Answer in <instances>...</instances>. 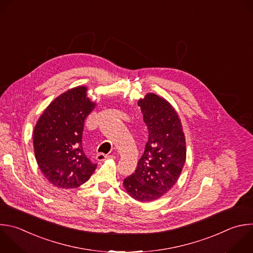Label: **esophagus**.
I'll use <instances>...</instances> for the list:
<instances>
[{
    "label": "esophagus",
    "instance_id": "34e87169",
    "mask_svg": "<svg viewBox=\"0 0 253 253\" xmlns=\"http://www.w3.org/2000/svg\"><path fill=\"white\" fill-rule=\"evenodd\" d=\"M107 159H115V157L112 156V155H105L103 153H100L96 156L97 161H104V160H107Z\"/></svg>",
    "mask_w": 253,
    "mask_h": 253
}]
</instances>
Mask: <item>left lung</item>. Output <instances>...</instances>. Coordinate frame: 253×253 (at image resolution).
Instances as JSON below:
<instances>
[{"label":"left lung","instance_id":"left-lung-1","mask_svg":"<svg viewBox=\"0 0 253 253\" xmlns=\"http://www.w3.org/2000/svg\"><path fill=\"white\" fill-rule=\"evenodd\" d=\"M149 137L131 176L124 179L127 194L139 202H151L177 183L186 162V138L175 108L155 93L138 101Z\"/></svg>","mask_w":253,"mask_h":253}]
</instances>
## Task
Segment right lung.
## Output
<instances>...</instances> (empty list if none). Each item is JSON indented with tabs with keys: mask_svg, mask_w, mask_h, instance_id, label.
I'll list each match as a JSON object with an SVG mask.
<instances>
[{
	"mask_svg": "<svg viewBox=\"0 0 253 253\" xmlns=\"http://www.w3.org/2000/svg\"><path fill=\"white\" fill-rule=\"evenodd\" d=\"M87 87L77 86L57 96L45 108L34 130V150L45 179L60 189H75L87 182L96 169L83 152L82 132L96 106Z\"/></svg>",
	"mask_w": 253,
	"mask_h": 253,
	"instance_id": "obj_1",
	"label": "right lung"
}]
</instances>
